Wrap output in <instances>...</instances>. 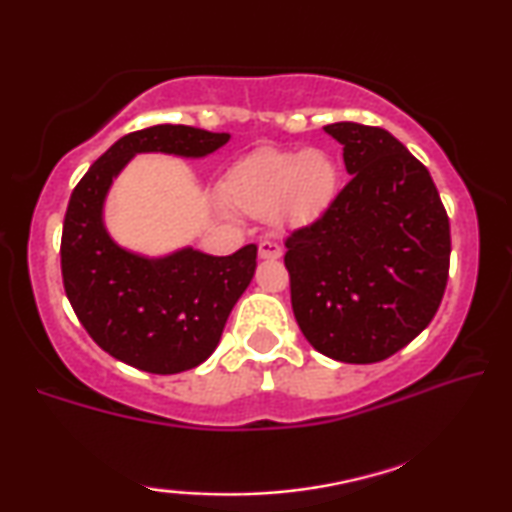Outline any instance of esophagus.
Masks as SVG:
<instances>
[{"label": "esophagus", "mask_w": 512, "mask_h": 512, "mask_svg": "<svg viewBox=\"0 0 512 512\" xmlns=\"http://www.w3.org/2000/svg\"><path fill=\"white\" fill-rule=\"evenodd\" d=\"M258 256H261L263 261H277V258H281V247L277 242L263 240L258 244Z\"/></svg>", "instance_id": "esophagus-1"}]
</instances>
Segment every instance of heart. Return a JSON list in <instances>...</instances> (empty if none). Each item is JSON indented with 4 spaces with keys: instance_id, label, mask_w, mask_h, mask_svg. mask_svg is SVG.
I'll list each match as a JSON object with an SVG mask.
<instances>
[{
    "instance_id": "b5f03b06",
    "label": "heart",
    "mask_w": 512,
    "mask_h": 512,
    "mask_svg": "<svg viewBox=\"0 0 512 512\" xmlns=\"http://www.w3.org/2000/svg\"><path fill=\"white\" fill-rule=\"evenodd\" d=\"M339 168L323 150L261 147L226 170L221 198L251 219H274L279 226H309L335 201Z\"/></svg>"
}]
</instances>
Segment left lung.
I'll list each match as a JSON object with an SVG mask.
<instances>
[{
    "mask_svg": "<svg viewBox=\"0 0 512 512\" xmlns=\"http://www.w3.org/2000/svg\"><path fill=\"white\" fill-rule=\"evenodd\" d=\"M351 180L314 224L286 238L302 335L332 360L369 365L413 342L441 305L450 221L429 170L381 127H323Z\"/></svg>",
    "mask_w": 512,
    "mask_h": 512,
    "instance_id": "1",
    "label": "left lung"
}]
</instances>
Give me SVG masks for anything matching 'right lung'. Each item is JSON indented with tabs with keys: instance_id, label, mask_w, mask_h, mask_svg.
<instances>
[{
	"instance_id": "add662e5",
	"label": "right lung",
	"mask_w": 512,
	"mask_h": 512,
	"mask_svg": "<svg viewBox=\"0 0 512 512\" xmlns=\"http://www.w3.org/2000/svg\"><path fill=\"white\" fill-rule=\"evenodd\" d=\"M228 133L184 124L127 133L73 189L62 231V279L78 321L113 358L150 374L194 369L217 348L228 314L256 270V244L231 256L180 249L145 258L122 249L103 226V201L131 157L164 152L198 159Z\"/></svg>"
}]
</instances>
